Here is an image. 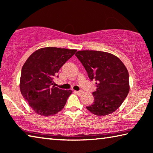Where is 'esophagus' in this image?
Returning <instances> with one entry per match:
<instances>
[{
    "label": "esophagus",
    "instance_id": "obj_1",
    "mask_svg": "<svg viewBox=\"0 0 153 153\" xmlns=\"http://www.w3.org/2000/svg\"><path fill=\"white\" fill-rule=\"evenodd\" d=\"M75 93H76L77 95H81V94H82V93H83V92H82V91H75Z\"/></svg>",
    "mask_w": 153,
    "mask_h": 153
}]
</instances>
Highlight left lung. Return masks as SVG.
I'll list each match as a JSON object with an SVG mask.
<instances>
[{
  "label": "left lung",
  "instance_id": "8db88e82",
  "mask_svg": "<svg viewBox=\"0 0 153 153\" xmlns=\"http://www.w3.org/2000/svg\"><path fill=\"white\" fill-rule=\"evenodd\" d=\"M76 56L85 67L97 89L94 102L86 107L96 116H107L120 108L129 93V74L122 62L110 53L82 50Z\"/></svg>",
  "mask_w": 153,
  "mask_h": 153
}]
</instances>
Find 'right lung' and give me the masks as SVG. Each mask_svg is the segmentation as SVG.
<instances>
[{"mask_svg":"<svg viewBox=\"0 0 153 153\" xmlns=\"http://www.w3.org/2000/svg\"><path fill=\"white\" fill-rule=\"evenodd\" d=\"M76 52L65 48H43L32 53L23 64L21 93L36 114L47 117L64 108L72 91L52 86L53 79Z\"/></svg>","mask_w":153,"mask_h":153,"instance_id":"1","label":"right lung"}]
</instances>
